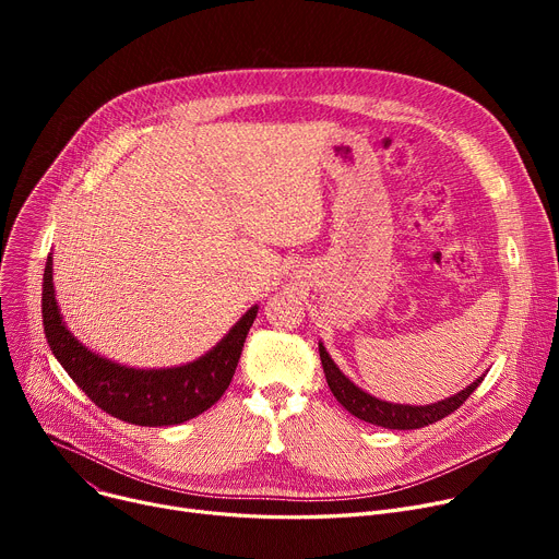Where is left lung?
<instances>
[{
    "instance_id": "obj_1",
    "label": "left lung",
    "mask_w": 559,
    "mask_h": 559,
    "mask_svg": "<svg viewBox=\"0 0 559 559\" xmlns=\"http://www.w3.org/2000/svg\"><path fill=\"white\" fill-rule=\"evenodd\" d=\"M319 358H321V367H324V373H326V383H329L333 396L342 403V407L367 424L383 426L390 430H415V428H424V426H430L439 419L449 417L468 399V394H472L483 383V378H485V373L478 376L472 385H466L462 392H457L444 401H437L430 405H403V403L380 401V399L367 394L365 390H360L354 380L346 378L340 371V367L333 362L326 346L321 342H319Z\"/></svg>"
}]
</instances>
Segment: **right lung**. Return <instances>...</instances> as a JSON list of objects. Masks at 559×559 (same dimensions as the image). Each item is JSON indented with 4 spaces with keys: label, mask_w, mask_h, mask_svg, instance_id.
Returning a JSON list of instances; mask_svg holds the SVG:
<instances>
[{
    "label": "right lung",
    "mask_w": 559,
    "mask_h": 559,
    "mask_svg": "<svg viewBox=\"0 0 559 559\" xmlns=\"http://www.w3.org/2000/svg\"><path fill=\"white\" fill-rule=\"evenodd\" d=\"M51 253L43 276V326L53 358L97 407L135 426H176L215 405L238 367L247 333L258 314L251 306L211 350L194 362L167 369H135L108 360L81 344L66 326L53 292Z\"/></svg>",
    "instance_id": "add662e5"
}]
</instances>
